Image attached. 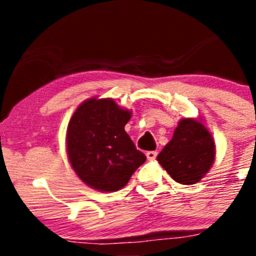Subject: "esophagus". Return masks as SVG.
Masks as SVG:
<instances>
[{
  "instance_id": "34e87169",
  "label": "esophagus",
  "mask_w": 256,
  "mask_h": 256,
  "mask_svg": "<svg viewBox=\"0 0 256 256\" xmlns=\"http://www.w3.org/2000/svg\"><path fill=\"white\" fill-rule=\"evenodd\" d=\"M146 156H148V160L152 162V160L156 159V156H158V152H156V151H148V152H146Z\"/></svg>"
}]
</instances>
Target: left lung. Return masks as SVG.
<instances>
[{
	"mask_svg": "<svg viewBox=\"0 0 256 256\" xmlns=\"http://www.w3.org/2000/svg\"><path fill=\"white\" fill-rule=\"evenodd\" d=\"M216 158L212 137L200 122L183 119L174 130L173 138L158 160L176 182L194 184L204 177Z\"/></svg>",
	"mask_w": 256,
	"mask_h": 256,
	"instance_id": "left-lung-1",
	"label": "left lung"
}]
</instances>
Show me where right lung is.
Listing matches in <instances>:
<instances>
[{"instance_id":"1","label":"right lung","mask_w":256,"mask_h":256,"mask_svg":"<svg viewBox=\"0 0 256 256\" xmlns=\"http://www.w3.org/2000/svg\"><path fill=\"white\" fill-rule=\"evenodd\" d=\"M130 119V112L112 98L84 101L70 119L68 156L78 177L90 187L118 191L146 162L124 130Z\"/></svg>"}]
</instances>
